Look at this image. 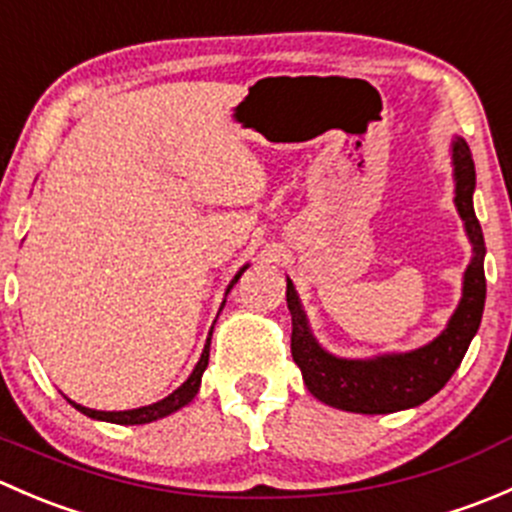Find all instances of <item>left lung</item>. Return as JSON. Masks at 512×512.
<instances>
[{
  "instance_id": "1",
  "label": "left lung",
  "mask_w": 512,
  "mask_h": 512,
  "mask_svg": "<svg viewBox=\"0 0 512 512\" xmlns=\"http://www.w3.org/2000/svg\"><path fill=\"white\" fill-rule=\"evenodd\" d=\"M456 208L473 245L471 265L463 275V297L446 329L414 352L381 354L374 359H342L324 352L309 329L297 289L287 277V307L292 314V359L302 369L304 386L314 399L354 414H394L414 409L446 386L461 366L468 344L476 337L485 307V242L473 210L476 165L463 138L451 146Z\"/></svg>"
}]
</instances>
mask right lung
<instances>
[{
	"mask_svg": "<svg viewBox=\"0 0 512 512\" xmlns=\"http://www.w3.org/2000/svg\"><path fill=\"white\" fill-rule=\"evenodd\" d=\"M245 270H247V265L242 267V270L237 272L235 277H232V282L225 289V297H227V292H230V289L235 287V282L240 280L242 272H245ZM223 307H225V299H223V304H220V309H223ZM210 337H213V329H210ZM210 337H208V342H205V349H203V354H200L198 364H195L193 374H190L188 379H185L183 384H180L178 389L173 391V394H168V396H165V399L156 401V404L141 406V409H131V411H96V409H86V406H81V404H74V401H71V404H74L76 409H79L84 416L96 418V421L123 423V426H136V423H151V421H158V418L170 416V414H173V411H178V409H183V406H188L190 401L195 399V394H198L200 379H203V371H205V366H208V359H210Z\"/></svg>",
	"mask_w": 512,
	"mask_h": 512,
	"instance_id": "1",
	"label": "right lung"
}]
</instances>
